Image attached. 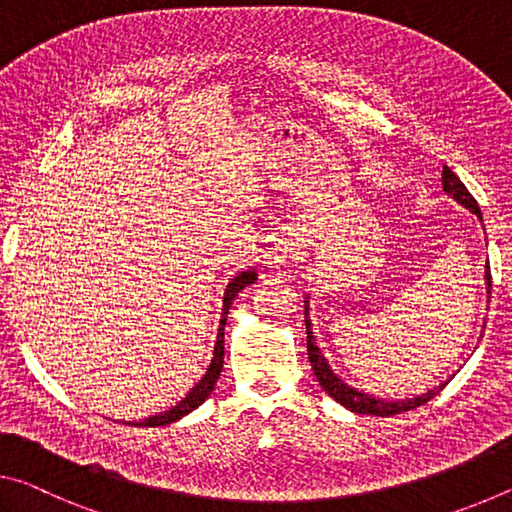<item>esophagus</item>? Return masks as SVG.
I'll use <instances>...</instances> for the list:
<instances>
[{"mask_svg":"<svg viewBox=\"0 0 512 512\" xmlns=\"http://www.w3.org/2000/svg\"><path fill=\"white\" fill-rule=\"evenodd\" d=\"M292 254H295V249H292V242L288 240H279L276 245L272 247L270 254H267V265L276 267V270H281V267H286L290 263Z\"/></svg>","mask_w":512,"mask_h":512,"instance_id":"obj_1","label":"esophagus"}]
</instances>
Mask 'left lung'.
<instances>
[{
  "label": "left lung",
  "instance_id": "obj_1",
  "mask_svg": "<svg viewBox=\"0 0 512 512\" xmlns=\"http://www.w3.org/2000/svg\"><path fill=\"white\" fill-rule=\"evenodd\" d=\"M442 188H445L447 195L454 197L458 204H463L465 208H469L474 215L481 217V208L476 204V199L469 195V190L465 188V183L460 181L454 172L449 170L445 165L442 167ZM483 222V220H481ZM485 286H488V295L492 292V274H490V265H485ZM304 317H306V347H308V360H311L313 365V372L317 376V381L324 388V392H329V395L342 404L345 408H349L351 413H358V415H376V417H390V415H399V413H406V410H413L417 406L426 404V401L433 399L438 392L442 390V385L438 388H433L429 392H424L420 397H413V399H404V401H381L376 397L370 395H363V392H358L356 388H349V385L338 379L331 372L329 363H326V358L320 354V349L315 345V335L311 331V320H308V297L304 301Z\"/></svg>",
  "mask_w": 512,
  "mask_h": 512
}]
</instances>
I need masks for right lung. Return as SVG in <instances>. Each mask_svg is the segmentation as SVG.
<instances>
[{
	"label": "right lung",
	"instance_id": "obj_1",
	"mask_svg": "<svg viewBox=\"0 0 512 512\" xmlns=\"http://www.w3.org/2000/svg\"><path fill=\"white\" fill-rule=\"evenodd\" d=\"M256 281V272L254 270H247V272H240L238 276H233L229 281V286L224 290V306H222V320H220V329H217V342H215V351H213V360L211 365H208L206 374L201 376V381L195 383V388H192L186 397H183L177 406H172L170 410H165V413H158L147 417V420L136 422L138 426H165V424H172L181 420L183 415H188L195 410L197 406L204 404L211 395L217 379H220V372H222V365H224V324H226V315H229V308L233 304V299L238 297V292L242 288H247L249 283Z\"/></svg>",
	"mask_w": 512,
	"mask_h": 512
}]
</instances>
